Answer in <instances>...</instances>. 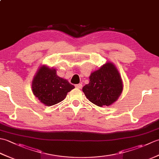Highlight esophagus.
Wrapping results in <instances>:
<instances>
[{
	"mask_svg": "<svg viewBox=\"0 0 159 159\" xmlns=\"http://www.w3.org/2000/svg\"><path fill=\"white\" fill-rule=\"evenodd\" d=\"M75 87L76 88H79V89H81L83 87L82 84H77V85H75Z\"/></svg>",
	"mask_w": 159,
	"mask_h": 159,
	"instance_id": "34e87169",
	"label": "esophagus"
}]
</instances>
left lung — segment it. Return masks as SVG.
Listing matches in <instances>:
<instances>
[{"mask_svg": "<svg viewBox=\"0 0 159 159\" xmlns=\"http://www.w3.org/2000/svg\"><path fill=\"white\" fill-rule=\"evenodd\" d=\"M123 85L120 73L112 63H107L91 74L89 83L83 87L87 98L98 107L109 106L117 100Z\"/></svg>", "mask_w": 159, "mask_h": 159, "instance_id": "obj_1", "label": "left lung"}]
</instances>
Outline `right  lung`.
I'll return each mask as SVG.
<instances>
[{
    "label": "right lung",
    "mask_w": 159,
    "mask_h": 159,
    "mask_svg": "<svg viewBox=\"0 0 159 159\" xmlns=\"http://www.w3.org/2000/svg\"><path fill=\"white\" fill-rule=\"evenodd\" d=\"M74 88L67 80L57 75L56 70L44 66L39 69L32 83L33 94L46 106L61 102Z\"/></svg>",
    "instance_id": "right-lung-1"
}]
</instances>
